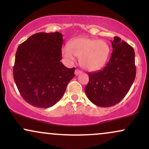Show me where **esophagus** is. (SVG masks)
<instances>
[{
  "label": "esophagus",
  "mask_w": 149,
  "mask_h": 149,
  "mask_svg": "<svg viewBox=\"0 0 149 149\" xmlns=\"http://www.w3.org/2000/svg\"><path fill=\"white\" fill-rule=\"evenodd\" d=\"M81 73H82V71H80V70L76 69V71H75V75H76V76H78V75L81 74Z\"/></svg>",
  "instance_id": "1"
}]
</instances>
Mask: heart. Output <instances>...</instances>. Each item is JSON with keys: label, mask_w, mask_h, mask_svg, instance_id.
I'll list each match as a JSON object with an SVG mask.
<instances>
[{"label": "heart", "mask_w": 149, "mask_h": 149, "mask_svg": "<svg viewBox=\"0 0 149 149\" xmlns=\"http://www.w3.org/2000/svg\"><path fill=\"white\" fill-rule=\"evenodd\" d=\"M61 54L66 60L74 61L79 58L80 66L89 71H96L104 67L109 60L111 47L104 40L89 37H79L73 39L69 45H65Z\"/></svg>", "instance_id": "b5f03b06"}]
</instances>
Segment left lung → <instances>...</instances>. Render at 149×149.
Segmentation results:
<instances>
[{"label":"left lung","instance_id":"8db88e82","mask_svg":"<svg viewBox=\"0 0 149 149\" xmlns=\"http://www.w3.org/2000/svg\"><path fill=\"white\" fill-rule=\"evenodd\" d=\"M111 43L110 60L103 69L88 73L89 83L85 88L90 102L101 107L119 103L127 95L136 76L132 47L117 36Z\"/></svg>","mask_w":149,"mask_h":149}]
</instances>
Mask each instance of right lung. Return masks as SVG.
I'll return each instance as SVG.
<instances>
[{
  "instance_id": "1",
  "label": "right lung",
  "mask_w": 149,
  "mask_h": 149,
  "mask_svg": "<svg viewBox=\"0 0 149 149\" xmlns=\"http://www.w3.org/2000/svg\"><path fill=\"white\" fill-rule=\"evenodd\" d=\"M62 34L37 33L19 45L13 77L20 95L33 107L46 109L61 100L75 76L61 59Z\"/></svg>"
}]
</instances>
